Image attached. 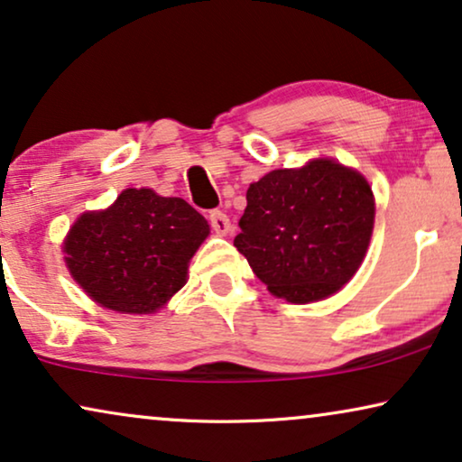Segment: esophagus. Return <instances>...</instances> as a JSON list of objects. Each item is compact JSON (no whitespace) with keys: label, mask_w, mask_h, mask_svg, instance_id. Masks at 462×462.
Returning a JSON list of instances; mask_svg holds the SVG:
<instances>
[{"label":"esophagus","mask_w":462,"mask_h":462,"mask_svg":"<svg viewBox=\"0 0 462 462\" xmlns=\"http://www.w3.org/2000/svg\"><path fill=\"white\" fill-rule=\"evenodd\" d=\"M208 221H211V227L215 230V235L224 236L230 232V219H227V215L224 211H219V208L211 211V215H208Z\"/></svg>","instance_id":"esophagus-1"}]
</instances>
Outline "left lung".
Instances as JSON below:
<instances>
[{
  "label": "left lung",
  "mask_w": 462,
  "mask_h": 462,
  "mask_svg": "<svg viewBox=\"0 0 462 462\" xmlns=\"http://www.w3.org/2000/svg\"><path fill=\"white\" fill-rule=\"evenodd\" d=\"M364 175L319 158L251 183L235 247L276 298L317 302L353 279L374 227Z\"/></svg>",
  "instance_id": "obj_1"
}]
</instances>
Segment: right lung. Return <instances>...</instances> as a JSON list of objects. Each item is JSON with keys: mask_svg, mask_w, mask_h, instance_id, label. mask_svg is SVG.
Masks as SVG:
<instances>
[{"mask_svg": "<svg viewBox=\"0 0 462 462\" xmlns=\"http://www.w3.org/2000/svg\"><path fill=\"white\" fill-rule=\"evenodd\" d=\"M208 224L183 199L128 188L107 211L84 213L65 241L79 287L116 312L150 315L186 285Z\"/></svg>", "mask_w": 462, "mask_h": 462, "instance_id": "obj_1", "label": "right lung"}]
</instances>
